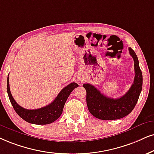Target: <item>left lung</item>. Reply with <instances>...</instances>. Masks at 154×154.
Returning a JSON list of instances; mask_svg holds the SVG:
<instances>
[{
	"label": "left lung",
	"mask_w": 154,
	"mask_h": 154,
	"mask_svg": "<svg viewBox=\"0 0 154 154\" xmlns=\"http://www.w3.org/2000/svg\"><path fill=\"white\" fill-rule=\"evenodd\" d=\"M130 55L134 62V83L125 94L118 99L106 97L90 84H84L87 91V104L89 112L102 120H114L122 119L131 112L135 107L141 94L143 76L139 67V60L135 52L129 48Z\"/></svg>",
	"instance_id": "obj_1"
}]
</instances>
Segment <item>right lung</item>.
Wrapping results in <instances>:
<instances>
[{"label":"right lung","mask_w":154,"mask_h":154,"mask_svg":"<svg viewBox=\"0 0 154 154\" xmlns=\"http://www.w3.org/2000/svg\"><path fill=\"white\" fill-rule=\"evenodd\" d=\"M78 86L77 83L72 82L60 91L51 104L37 109H27L17 104L13 99L10 90L8 75L7 79V92L15 112L25 122L38 125L49 124L57 120L63 113L64 106L70 93Z\"/></svg>","instance_id":"1"}]
</instances>
